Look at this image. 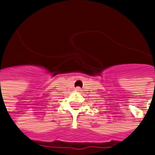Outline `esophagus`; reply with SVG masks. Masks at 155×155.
Wrapping results in <instances>:
<instances>
[{"label":"esophagus","mask_w":155,"mask_h":155,"mask_svg":"<svg viewBox=\"0 0 155 155\" xmlns=\"http://www.w3.org/2000/svg\"><path fill=\"white\" fill-rule=\"evenodd\" d=\"M75 91H76V92H80V91H81V88H80V87H77L75 88Z\"/></svg>","instance_id":"1"}]
</instances>
